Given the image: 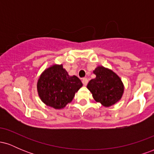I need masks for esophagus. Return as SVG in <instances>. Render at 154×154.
Segmentation results:
<instances>
[{"label":"esophagus","instance_id":"obj_1","mask_svg":"<svg viewBox=\"0 0 154 154\" xmlns=\"http://www.w3.org/2000/svg\"><path fill=\"white\" fill-rule=\"evenodd\" d=\"M82 84L85 86V85H87V84L88 83V79L85 77V78H82Z\"/></svg>","mask_w":154,"mask_h":154}]
</instances>
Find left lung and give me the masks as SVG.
Returning a JSON list of instances; mask_svg holds the SVG:
<instances>
[{"label":"left lung","mask_w":154,"mask_h":154,"mask_svg":"<svg viewBox=\"0 0 154 154\" xmlns=\"http://www.w3.org/2000/svg\"><path fill=\"white\" fill-rule=\"evenodd\" d=\"M93 73L96 77L88 82L87 88L95 101L106 107L119 101L124 93L123 83L119 76L103 66H98Z\"/></svg>","instance_id":"8db88e82"}]
</instances>
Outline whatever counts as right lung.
Returning <instances> with one entry per match:
<instances>
[{
	"mask_svg": "<svg viewBox=\"0 0 154 154\" xmlns=\"http://www.w3.org/2000/svg\"><path fill=\"white\" fill-rule=\"evenodd\" d=\"M82 83L76 76H69L61 65H54L43 72L38 81L40 99L48 106L62 109L70 103Z\"/></svg>",
	"mask_w": 154,
	"mask_h": 154,
	"instance_id": "add662e5",
	"label": "right lung"
}]
</instances>
